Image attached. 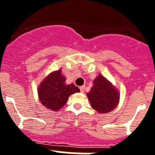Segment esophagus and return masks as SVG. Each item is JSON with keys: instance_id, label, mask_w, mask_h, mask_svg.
Segmentation results:
<instances>
[{"instance_id": "34e87169", "label": "esophagus", "mask_w": 155, "mask_h": 155, "mask_svg": "<svg viewBox=\"0 0 155 155\" xmlns=\"http://www.w3.org/2000/svg\"><path fill=\"white\" fill-rule=\"evenodd\" d=\"M80 91L81 93H83L84 91V86H81V87H80Z\"/></svg>"}]
</instances>
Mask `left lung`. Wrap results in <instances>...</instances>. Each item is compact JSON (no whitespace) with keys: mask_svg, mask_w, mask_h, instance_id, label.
<instances>
[{"mask_svg":"<svg viewBox=\"0 0 155 155\" xmlns=\"http://www.w3.org/2000/svg\"><path fill=\"white\" fill-rule=\"evenodd\" d=\"M87 96L91 107L99 113H107L114 109L120 99V93L102 75H98Z\"/></svg>","mask_w":155,"mask_h":155,"instance_id":"1","label":"left lung"}]
</instances>
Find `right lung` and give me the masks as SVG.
<instances>
[{"label": "right lung", "instance_id": "obj_1", "mask_svg": "<svg viewBox=\"0 0 155 155\" xmlns=\"http://www.w3.org/2000/svg\"><path fill=\"white\" fill-rule=\"evenodd\" d=\"M61 72L59 70L50 74L42 81L38 89L41 103L53 111L61 109L71 94L80 91L74 84H66V78Z\"/></svg>", "mask_w": 155, "mask_h": 155}]
</instances>
